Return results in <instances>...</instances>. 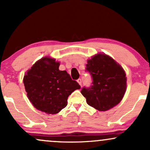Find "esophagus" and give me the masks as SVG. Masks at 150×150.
<instances>
[{
  "label": "esophagus",
  "instance_id": "1",
  "mask_svg": "<svg viewBox=\"0 0 150 150\" xmlns=\"http://www.w3.org/2000/svg\"><path fill=\"white\" fill-rule=\"evenodd\" d=\"M77 82H78V83H79V85H80V86H82V80H81V79L79 78L78 80H77Z\"/></svg>",
  "mask_w": 150,
  "mask_h": 150
}]
</instances>
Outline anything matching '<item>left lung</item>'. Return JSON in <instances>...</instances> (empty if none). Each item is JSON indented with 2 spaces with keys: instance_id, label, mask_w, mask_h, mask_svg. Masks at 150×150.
I'll use <instances>...</instances> for the list:
<instances>
[{
  "instance_id": "8db88e82",
  "label": "left lung",
  "mask_w": 150,
  "mask_h": 150,
  "mask_svg": "<svg viewBox=\"0 0 150 150\" xmlns=\"http://www.w3.org/2000/svg\"><path fill=\"white\" fill-rule=\"evenodd\" d=\"M86 71L91 75L90 88L83 87L87 103L99 111H106L120 103L127 88L123 68L111 57L99 53L88 60Z\"/></svg>"
}]
</instances>
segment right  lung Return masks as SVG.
<instances>
[{"label":"right lung","instance_id":"add662e5","mask_svg":"<svg viewBox=\"0 0 150 150\" xmlns=\"http://www.w3.org/2000/svg\"><path fill=\"white\" fill-rule=\"evenodd\" d=\"M60 62L44 57L31 67L23 78L27 96L33 105L47 114H57L67 105L72 92L80 88L65 70H59Z\"/></svg>","mask_w":150,"mask_h":150}]
</instances>
